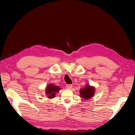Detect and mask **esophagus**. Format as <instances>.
Returning <instances> with one entry per match:
<instances>
[{"label":"esophagus","instance_id":"1","mask_svg":"<svg viewBox=\"0 0 135 135\" xmlns=\"http://www.w3.org/2000/svg\"><path fill=\"white\" fill-rule=\"evenodd\" d=\"M72 87V84H67L66 85V88L68 89H71Z\"/></svg>","mask_w":135,"mask_h":135}]
</instances>
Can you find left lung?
Returning a JSON list of instances; mask_svg holds the SVG:
<instances>
[{
    "label": "left lung",
    "instance_id": "obj_1",
    "mask_svg": "<svg viewBox=\"0 0 135 135\" xmlns=\"http://www.w3.org/2000/svg\"><path fill=\"white\" fill-rule=\"evenodd\" d=\"M95 93V87L87 84L83 88L80 89V96L83 99L88 100L94 96Z\"/></svg>",
    "mask_w": 135,
    "mask_h": 135
}]
</instances>
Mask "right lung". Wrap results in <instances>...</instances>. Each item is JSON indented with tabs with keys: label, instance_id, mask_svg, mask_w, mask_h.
<instances>
[{
	"label": "right lung",
	"instance_id": "add662e5",
	"mask_svg": "<svg viewBox=\"0 0 135 135\" xmlns=\"http://www.w3.org/2000/svg\"><path fill=\"white\" fill-rule=\"evenodd\" d=\"M61 88L53 84H50L47 85L46 88V94L47 95V98L49 99H53L55 98L56 93H58Z\"/></svg>",
	"mask_w": 135,
	"mask_h": 135
}]
</instances>
